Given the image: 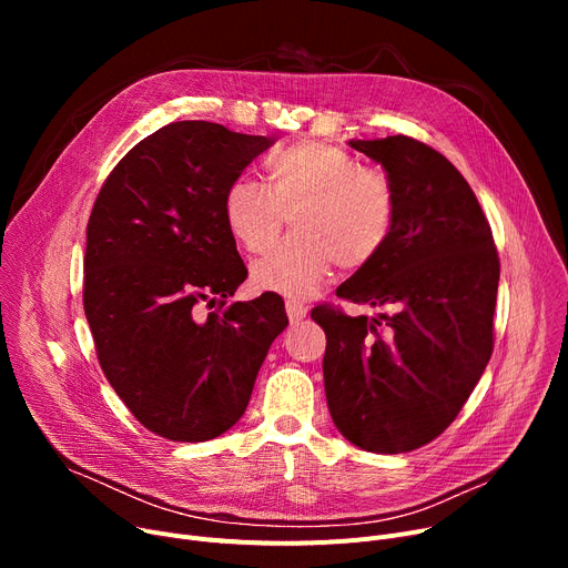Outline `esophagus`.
Instances as JSON below:
<instances>
[{
  "label": "esophagus",
  "instance_id": "obj_1",
  "mask_svg": "<svg viewBox=\"0 0 568 568\" xmlns=\"http://www.w3.org/2000/svg\"><path fill=\"white\" fill-rule=\"evenodd\" d=\"M285 311H287L290 322H302V320L306 317V313H308V308H306L304 304L294 302V300H287V302H285Z\"/></svg>",
  "mask_w": 568,
  "mask_h": 568
}]
</instances>
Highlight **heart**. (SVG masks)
Returning a JSON list of instances; mask_svg holds the SVG:
<instances>
[{
	"instance_id": "heart-1",
	"label": "heart",
	"mask_w": 568,
	"mask_h": 568,
	"mask_svg": "<svg viewBox=\"0 0 568 568\" xmlns=\"http://www.w3.org/2000/svg\"><path fill=\"white\" fill-rule=\"evenodd\" d=\"M294 236L251 266L260 290L308 300L336 264L359 268L386 244L396 221V189L377 168L329 142H302L268 161V186L236 176L223 197L232 236L251 253L272 246L287 214Z\"/></svg>"
}]
</instances>
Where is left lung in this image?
Masks as SVG:
<instances>
[{
  "label": "left lung",
  "instance_id": "1",
  "mask_svg": "<svg viewBox=\"0 0 568 568\" xmlns=\"http://www.w3.org/2000/svg\"><path fill=\"white\" fill-rule=\"evenodd\" d=\"M347 144L392 179L396 221L336 292L384 313H311L326 334V405L354 446L403 454L456 419L490 362L499 260L479 200L433 146L407 135Z\"/></svg>",
  "mask_w": 568,
  "mask_h": 568
}]
</instances>
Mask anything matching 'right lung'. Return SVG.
I'll use <instances>...</instances> for the list:
<instances>
[{
  "label": "right lung",
  "instance_id": "1",
  "mask_svg": "<svg viewBox=\"0 0 568 568\" xmlns=\"http://www.w3.org/2000/svg\"><path fill=\"white\" fill-rule=\"evenodd\" d=\"M274 142L212 122L168 124L116 163L89 216L82 302L99 364L165 439H214L242 419L287 326L276 300L225 306L246 266L223 197ZM219 298V312L199 313Z\"/></svg>",
  "mask_w": 568,
  "mask_h": 568
}]
</instances>
